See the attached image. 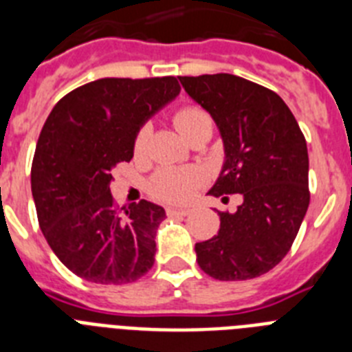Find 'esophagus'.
<instances>
[{"label":"esophagus","instance_id":"34e87169","mask_svg":"<svg viewBox=\"0 0 352 352\" xmlns=\"http://www.w3.org/2000/svg\"><path fill=\"white\" fill-rule=\"evenodd\" d=\"M188 213H190L188 208H167V214L169 217H186Z\"/></svg>","mask_w":352,"mask_h":352}]
</instances>
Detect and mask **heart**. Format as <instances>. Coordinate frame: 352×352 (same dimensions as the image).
<instances>
[{
	"label": "heart",
	"instance_id": "1",
	"mask_svg": "<svg viewBox=\"0 0 352 352\" xmlns=\"http://www.w3.org/2000/svg\"><path fill=\"white\" fill-rule=\"evenodd\" d=\"M174 125L178 126L183 138L188 141L195 133L211 130L210 114L201 107L186 105L174 114ZM149 139V126H142L135 135V153H142ZM203 173L197 169H162L151 179V194L164 203H185L194 195L203 183Z\"/></svg>",
	"mask_w": 352,
	"mask_h": 352
}]
</instances>
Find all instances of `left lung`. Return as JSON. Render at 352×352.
<instances>
[{
    "instance_id": "8db88e82",
    "label": "left lung",
    "mask_w": 352,
    "mask_h": 352,
    "mask_svg": "<svg viewBox=\"0 0 352 352\" xmlns=\"http://www.w3.org/2000/svg\"><path fill=\"white\" fill-rule=\"evenodd\" d=\"M210 113L223 142V166L208 194H241L219 211V234L195 243L197 263L217 280H248L285 257L309 210V151L291 109L272 89L232 74L179 77ZM227 199V197H223Z\"/></svg>"
}]
</instances>
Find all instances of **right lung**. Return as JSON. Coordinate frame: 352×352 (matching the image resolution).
Segmentation results:
<instances>
[{"label":"right lung","mask_w":352,"mask_h":352,"mask_svg":"<svg viewBox=\"0 0 352 352\" xmlns=\"http://www.w3.org/2000/svg\"><path fill=\"white\" fill-rule=\"evenodd\" d=\"M179 89L176 77H107L65 95L49 114L31 166V192L49 247L84 280L130 284L153 266L166 210L142 199L120 213L111 182L114 167L132 160L139 130Z\"/></svg>","instance_id":"obj_1"}]
</instances>
